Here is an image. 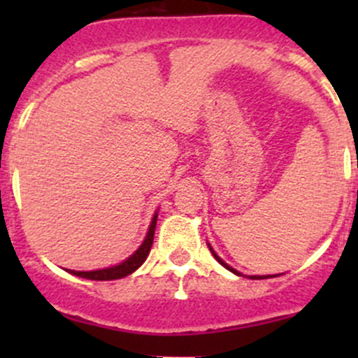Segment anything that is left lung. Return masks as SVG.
Wrapping results in <instances>:
<instances>
[{
  "mask_svg": "<svg viewBox=\"0 0 358 358\" xmlns=\"http://www.w3.org/2000/svg\"><path fill=\"white\" fill-rule=\"evenodd\" d=\"M209 249H211V248H209ZM211 251H213V249H211ZM213 256H215V258H216V259H218V262H220V263H222V265H223V266H225V268H229V270H230V272H234V273H237V275H241V273H239V272H237V270L230 268V266H229V265H227V263H225V262H223V259H222V258H220V256H218V255H216V252H215V251H213ZM268 277H270V275H266V277H265V275H252V277H251V279H268Z\"/></svg>",
  "mask_w": 358,
  "mask_h": 358,
  "instance_id": "obj_1",
  "label": "left lung"
}]
</instances>
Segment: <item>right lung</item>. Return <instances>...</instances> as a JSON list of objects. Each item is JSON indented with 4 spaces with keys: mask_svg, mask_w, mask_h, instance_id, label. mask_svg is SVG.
Segmentation results:
<instances>
[{
    "mask_svg": "<svg viewBox=\"0 0 358 358\" xmlns=\"http://www.w3.org/2000/svg\"><path fill=\"white\" fill-rule=\"evenodd\" d=\"M156 223H157V215H154L152 223H150V229L147 232L145 241L143 244L135 251V255L129 256L126 262H122L121 265L117 266H110V268H103V270H93V272H76V270H71V273L78 277H85V279H92V280H115V279H122V277L129 275V273L135 272L138 266H142V263L145 262L147 256H149L150 248H152L154 243V232H156Z\"/></svg>",
    "mask_w": 358,
    "mask_h": 358,
    "instance_id": "add662e5",
    "label": "right lung"
}]
</instances>
